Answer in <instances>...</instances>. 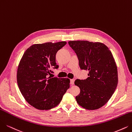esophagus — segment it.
<instances>
[{"mask_svg": "<svg viewBox=\"0 0 132 132\" xmlns=\"http://www.w3.org/2000/svg\"><path fill=\"white\" fill-rule=\"evenodd\" d=\"M74 82H75L74 79H71V80H70V84H71V85H73V84H74Z\"/></svg>", "mask_w": 132, "mask_h": 132, "instance_id": "esophagus-1", "label": "esophagus"}]
</instances>
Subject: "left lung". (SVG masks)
Masks as SVG:
<instances>
[{
  "mask_svg": "<svg viewBox=\"0 0 132 132\" xmlns=\"http://www.w3.org/2000/svg\"><path fill=\"white\" fill-rule=\"evenodd\" d=\"M68 43L77 56L81 69L89 71L86 80L75 81L80 89L77 102L88 110L102 107L113 95L118 82L117 66L111 51L100 42L73 40Z\"/></svg>",
  "mask_w": 132,
  "mask_h": 132,
  "instance_id": "obj_1",
  "label": "left lung"
}]
</instances>
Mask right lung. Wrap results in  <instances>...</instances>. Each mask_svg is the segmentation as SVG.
I'll return each instance as SVG.
<instances>
[{
	"label": "right lung",
	"instance_id": "add662e5",
	"mask_svg": "<svg viewBox=\"0 0 132 132\" xmlns=\"http://www.w3.org/2000/svg\"><path fill=\"white\" fill-rule=\"evenodd\" d=\"M66 42L31 45L25 51L18 65L17 83L23 97L30 105L39 110H49L59 104L70 87L68 78L48 77L52 69L59 68L57 52Z\"/></svg>",
	"mask_w": 132,
	"mask_h": 132
}]
</instances>
